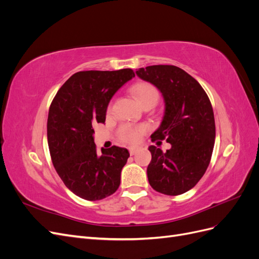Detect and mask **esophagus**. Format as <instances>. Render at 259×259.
Here are the masks:
<instances>
[{"instance_id":"esophagus-1","label":"esophagus","mask_w":259,"mask_h":259,"mask_svg":"<svg viewBox=\"0 0 259 259\" xmlns=\"http://www.w3.org/2000/svg\"><path fill=\"white\" fill-rule=\"evenodd\" d=\"M130 153H131V155H134L136 152H137V150H138V148H136V147H131L130 149Z\"/></svg>"}]
</instances>
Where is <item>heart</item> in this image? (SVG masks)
I'll return each instance as SVG.
<instances>
[{
  "mask_svg": "<svg viewBox=\"0 0 259 259\" xmlns=\"http://www.w3.org/2000/svg\"><path fill=\"white\" fill-rule=\"evenodd\" d=\"M132 93L140 106L146 103H152L155 105L159 99L158 90L149 83H139L134 85L132 88ZM140 133H142V128L123 126L121 130V138L125 142L135 143L139 139Z\"/></svg>",
  "mask_w": 259,
  "mask_h": 259,
  "instance_id": "obj_1",
  "label": "heart"
}]
</instances>
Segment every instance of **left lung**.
<instances>
[{
  "mask_svg": "<svg viewBox=\"0 0 259 259\" xmlns=\"http://www.w3.org/2000/svg\"><path fill=\"white\" fill-rule=\"evenodd\" d=\"M136 74L162 94L164 114L151 140L166 139L163 152L149 147V184L166 195L187 192L198 184L208 166L215 143V120L210 101L199 82L176 66L139 68Z\"/></svg>",
  "mask_w": 259,
  "mask_h": 259,
  "instance_id": "obj_1",
  "label": "left lung"
}]
</instances>
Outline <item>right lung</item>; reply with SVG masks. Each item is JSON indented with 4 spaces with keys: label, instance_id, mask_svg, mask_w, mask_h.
Instances as JSON below:
<instances>
[{
    "label": "right lung",
    "instance_id": "add662e5",
    "mask_svg": "<svg viewBox=\"0 0 259 259\" xmlns=\"http://www.w3.org/2000/svg\"><path fill=\"white\" fill-rule=\"evenodd\" d=\"M134 76L132 69L76 72L51 105L48 140L54 167L68 189L84 200L105 199L120 186L130 152L113 146L98 154L93 124L105 123L111 98Z\"/></svg>",
    "mask_w": 259,
    "mask_h": 259
}]
</instances>
